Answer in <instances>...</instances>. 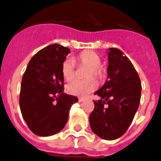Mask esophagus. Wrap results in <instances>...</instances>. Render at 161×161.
Segmentation results:
<instances>
[{"label": "esophagus", "instance_id": "esophagus-1", "mask_svg": "<svg viewBox=\"0 0 161 161\" xmlns=\"http://www.w3.org/2000/svg\"><path fill=\"white\" fill-rule=\"evenodd\" d=\"M78 102H84V98H79V99H78Z\"/></svg>", "mask_w": 161, "mask_h": 161}]
</instances>
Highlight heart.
Segmentation results:
<instances>
[{"mask_svg": "<svg viewBox=\"0 0 161 161\" xmlns=\"http://www.w3.org/2000/svg\"><path fill=\"white\" fill-rule=\"evenodd\" d=\"M76 62L80 66H88L90 69L87 72V77H97L101 78L103 75V69L100 65L101 58L97 53L93 51H83L72 60L71 59H65L61 65V73L65 80H71L76 73ZM98 86L97 82L93 78L81 81L75 79L71 81L66 85V90L69 94L76 96H86L93 92Z\"/></svg>", "mask_w": 161, "mask_h": 161, "instance_id": "b5f03b06", "label": "heart"}]
</instances>
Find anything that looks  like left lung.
<instances>
[{
  "instance_id": "1",
  "label": "left lung",
  "mask_w": 161,
  "mask_h": 161,
  "mask_svg": "<svg viewBox=\"0 0 161 161\" xmlns=\"http://www.w3.org/2000/svg\"><path fill=\"white\" fill-rule=\"evenodd\" d=\"M108 78L95 92L100 96L90 115L91 130L105 140H115L128 130L141 99V80L130 60L118 48L108 52Z\"/></svg>"
}]
</instances>
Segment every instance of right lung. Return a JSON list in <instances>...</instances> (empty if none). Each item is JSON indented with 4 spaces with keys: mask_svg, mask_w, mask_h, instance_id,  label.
<instances>
[{
    "mask_svg": "<svg viewBox=\"0 0 161 161\" xmlns=\"http://www.w3.org/2000/svg\"><path fill=\"white\" fill-rule=\"evenodd\" d=\"M68 47L52 44L36 53L22 77L19 107L23 119L34 134L49 136L65 127L70 108L77 97L64 93L61 65Z\"/></svg>",
    "mask_w": 161,
    "mask_h": 161,
    "instance_id": "obj_1",
    "label": "right lung"
}]
</instances>
